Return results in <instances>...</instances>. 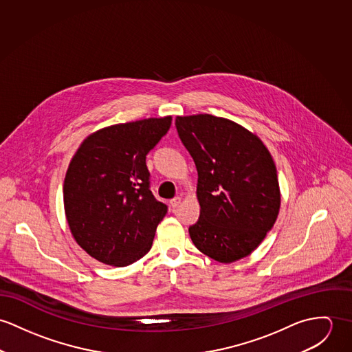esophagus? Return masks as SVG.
<instances>
[{
	"mask_svg": "<svg viewBox=\"0 0 352 352\" xmlns=\"http://www.w3.org/2000/svg\"><path fill=\"white\" fill-rule=\"evenodd\" d=\"M181 202H182V198H181V197H175V198H173V199L170 201V205H171L173 208H177V206H179Z\"/></svg>",
	"mask_w": 352,
	"mask_h": 352,
	"instance_id": "1",
	"label": "esophagus"
}]
</instances>
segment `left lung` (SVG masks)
<instances>
[{
    "mask_svg": "<svg viewBox=\"0 0 352 352\" xmlns=\"http://www.w3.org/2000/svg\"><path fill=\"white\" fill-rule=\"evenodd\" d=\"M175 125L198 173L199 217L189 227L192 241L220 263L248 256L273 228L280 208L270 151L228 118L178 116Z\"/></svg>",
    "mask_w": 352,
    "mask_h": 352,
    "instance_id": "1",
    "label": "left lung"
}]
</instances>
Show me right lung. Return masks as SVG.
Masks as SVG:
<instances>
[{"instance_id":"right-lung-1","label":"right lung","mask_w":352,"mask_h":352,"mask_svg":"<svg viewBox=\"0 0 352 352\" xmlns=\"http://www.w3.org/2000/svg\"><path fill=\"white\" fill-rule=\"evenodd\" d=\"M171 116L115 124L90 133L66 171V220L79 247L98 262L124 267L153 245L167 213L150 190L146 155L167 133Z\"/></svg>"}]
</instances>
